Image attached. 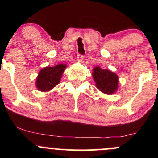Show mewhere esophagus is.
Here are the masks:
<instances>
[{
  "instance_id": "esophagus-1",
  "label": "esophagus",
  "mask_w": 158,
  "mask_h": 158,
  "mask_svg": "<svg viewBox=\"0 0 158 158\" xmlns=\"http://www.w3.org/2000/svg\"><path fill=\"white\" fill-rule=\"evenodd\" d=\"M83 59H84V56H83V55H81V54H77L78 61L81 62V61H83Z\"/></svg>"
}]
</instances>
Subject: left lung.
Wrapping results in <instances>:
<instances>
[{"label":"left lung","mask_w":158,"mask_h":158,"mask_svg":"<svg viewBox=\"0 0 158 158\" xmlns=\"http://www.w3.org/2000/svg\"><path fill=\"white\" fill-rule=\"evenodd\" d=\"M93 77L96 86L106 94H112L118 88V77L108 70H102L99 67L94 69Z\"/></svg>","instance_id":"left-lung-1"}]
</instances>
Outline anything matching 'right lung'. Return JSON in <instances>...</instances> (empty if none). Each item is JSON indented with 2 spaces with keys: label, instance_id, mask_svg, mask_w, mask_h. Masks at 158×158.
I'll use <instances>...</instances> for the list:
<instances>
[{
  "label": "right lung",
  "instance_id": "right-lung-1",
  "mask_svg": "<svg viewBox=\"0 0 158 158\" xmlns=\"http://www.w3.org/2000/svg\"><path fill=\"white\" fill-rule=\"evenodd\" d=\"M66 65L58 64L55 67H47L39 72L36 79V86L41 91H48L59 83Z\"/></svg>",
  "mask_w": 158,
  "mask_h": 158
}]
</instances>
